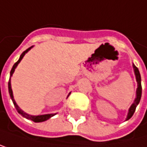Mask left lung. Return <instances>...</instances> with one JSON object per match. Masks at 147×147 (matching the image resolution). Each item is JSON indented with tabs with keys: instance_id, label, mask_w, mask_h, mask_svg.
Segmentation results:
<instances>
[{
	"instance_id": "left-lung-1",
	"label": "left lung",
	"mask_w": 147,
	"mask_h": 147,
	"mask_svg": "<svg viewBox=\"0 0 147 147\" xmlns=\"http://www.w3.org/2000/svg\"><path fill=\"white\" fill-rule=\"evenodd\" d=\"M133 68H134V72H135V75H136V79L138 82V89H137V98L133 103L131 105V107L129 110V113H128V116H127V120L130 119L132 117V115L134 114L135 111H136V107L137 105H138L140 98H141V95H142V86H141V76H140V73L138 69V67L133 65Z\"/></svg>"
}]
</instances>
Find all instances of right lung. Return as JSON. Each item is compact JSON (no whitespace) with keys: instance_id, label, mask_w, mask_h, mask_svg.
<instances>
[{"instance_id":"right-lung-1","label":"right lung","mask_w":147,"mask_h":147,"mask_svg":"<svg viewBox=\"0 0 147 147\" xmlns=\"http://www.w3.org/2000/svg\"><path fill=\"white\" fill-rule=\"evenodd\" d=\"M32 47H30V48H28L26 50H25L24 52H23L22 54H21V56H20V57H19V59L14 64V65H13V67H12V69H11V71H10V76H12V74H13V73H14V71H15V68L17 67V65H18V63L21 61V59L23 58V57H24L25 55H26V53L28 51V50L31 49ZM9 96H10V98H11V99H12V101H13V104H14V105H15V107H16V109L18 110V112L21 114V115H23L24 117H26V119H29V120H32L33 121H34V122H42V121H47L48 119H49L50 117H52L53 115H55V114H44V115H38V116H33V115H29V114H27V113H26L25 112H23L19 107H18V105H17V103L15 102V100H14V98H13V94H12V90H11V84H10V78H9Z\"/></svg>"}]
</instances>
